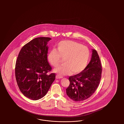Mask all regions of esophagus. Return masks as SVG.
<instances>
[{
    "label": "esophagus",
    "instance_id": "34e87169",
    "mask_svg": "<svg viewBox=\"0 0 124 124\" xmlns=\"http://www.w3.org/2000/svg\"><path fill=\"white\" fill-rule=\"evenodd\" d=\"M62 78H63V76H62L60 75H57L56 76V78L57 79H61Z\"/></svg>",
    "mask_w": 124,
    "mask_h": 124
}]
</instances>
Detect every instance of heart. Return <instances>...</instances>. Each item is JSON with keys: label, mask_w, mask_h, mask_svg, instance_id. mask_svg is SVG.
<instances>
[{"label": "heart", "mask_w": 124, "mask_h": 124, "mask_svg": "<svg viewBox=\"0 0 124 124\" xmlns=\"http://www.w3.org/2000/svg\"><path fill=\"white\" fill-rule=\"evenodd\" d=\"M90 57L88 48L81 44L71 40L59 42L56 50H51L48 55L49 63L54 67H57L60 63V58H64V64L54 70V72L60 75L80 73L86 66Z\"/></svg>", "instance_id": "heart-1"}]
</instances>
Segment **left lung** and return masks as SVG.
I'll return each instance as SVG.
<instances>
[{"instance_id": "8db88e82", "label": "left lung", "mask_w": 124, "mask_h": 124, "mask_svg": "<svg viewBox=\"0 0 124 124\" xmlns=\"http://www.w3.org/2000/svg\"><path fill=\"white\" fill-rule=\"evenodd\" d=\"M90 62L78 74L69 77L70 84L66 94L75 101H84L90 97L97 89L101 76L102 66L96 50L92 49Z\"/></svg>"}]
</instances>
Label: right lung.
Returning a JSON list of instances; mask_svg holds the SVG:
<instances>
[{"label":"right lung","instance_id":"1","mask_svg":"<svg viewBox=\"0 0 124 124\" xmlns=\"http://www.w3.org/2000/svg\"><path fill=\"white\" fill-rule=\"evenodd\" d=\"M51 39H34L23 47L16 62L15 77L19 89L32 100L45 96L55 79L54 73L47 75L52 70L47 60V44Z\"/></svg>","mask_w":124,"mask_h":124}]
</instances>
